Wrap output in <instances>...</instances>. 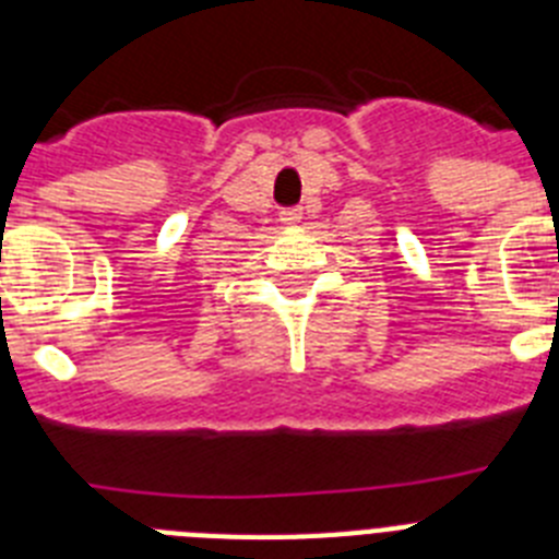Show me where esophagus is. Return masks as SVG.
<instances>
[{
	"mask_svg": "<svg viewBox=\"0 0 559 559\" xmlns=\"http://www.w3.org/2000/svg\"><path fill=\"white\" fill-rule=\"evenodd\" d=\"M299 218H302V212H299V210H283V212H280V221H283V224H296Z\"/></svg>",
	"mask_w": 559,
	"mask_h": 559,
	"instance_id": "obj_1",
	"label": "esophagus"
}]
</instances>
